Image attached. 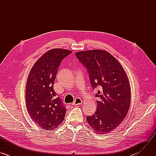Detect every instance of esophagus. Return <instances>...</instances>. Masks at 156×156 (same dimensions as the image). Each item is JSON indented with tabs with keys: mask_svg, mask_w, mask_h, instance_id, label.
<instances>
[{
	"mask_svg": "<svg viewBox=\"0 0 156 156\" xmlns=\"http://www.w3.org/2000/svg\"><path fill=\"white\" fill-rule=\"evenodd\" d=\"M82 100L80 98H76L75 101L73 102V105H78L82 103Z\"/></svg>",
	"mask_w": 156,
	"mask_h": 156,
	"instance_id": "1",
	"label": "esophagus"
}]
</instances>
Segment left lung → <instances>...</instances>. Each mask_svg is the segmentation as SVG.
Masks as SVG:
<instances>
[{
    "instance_id": "1",
    "label": "left lung",
    "mask_w": 156,
    "mask_h": 156,
    "mask_svg": "<svg viewBox=\"0 0 156 156\" xmlns=\"http://www.w3.org/2000/svg\"><path fill=\"white\" fill-rule=\"evenodd\" d=\"M87 69L91 85L99 88L97 110L86 120L98 134L115 129L124 120L129 108L131 89L127 75L119 61L109 52L89 50L75 53Z\"/></svg>"
}]
</instances>
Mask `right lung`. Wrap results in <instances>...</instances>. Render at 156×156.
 <instances>
[{
	"mask_svg": "<svg viewBox=\"0 0 156 156\" xmlns=\"http://www.w3.org/2000/svg\"><path fill=\"white\" fill-rule=\"evenodd\" d=\"M72 52L55 48L44 54L34 64L26 85V104L32 120L42 128L52 130L64 120L66 108L54 90L62 60Z\"/></svg>",
	"mask_w": 156,
	"mask_h": 156,
	"instance_id": "right-lung-1",
	"label": "right lung"
}]
</instances>
